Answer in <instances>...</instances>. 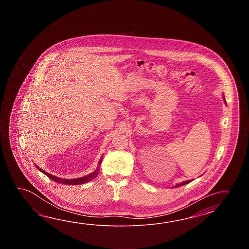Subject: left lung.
Here are the masks:
<instances>
[{
  "mask_svg": "<svg viewBox=\"0 0 249 249\" xmlns=\"http://www.w3.org/2000/svg\"><path fill=\"white\" fill-rule=\"evenodd\" d=\"M224 99V98H223ZM224 102L226 103V101L224 100ZM193 180H185V181H182V182H180V183H178V184H176V185L174 186V188H177V187H180V186L185 185V184H188V183H190L191 181H192Z\"/></svg>",
  "mask_w": 249,
  "mask_h": 249,
  "instance_id": "8db88e82",
  "label": "left lung"
}]
</instances>
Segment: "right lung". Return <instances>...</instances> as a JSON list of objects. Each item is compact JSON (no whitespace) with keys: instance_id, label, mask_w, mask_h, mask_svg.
<instances>
[{"instance_id":"right-lung-1","label":"right lung","mask_w":249,"mask_h":249,"mask_svg":"<svg viewBox=\"0 0 249 249\" xmlns=\"http://www.w3.org/2000/svg\"><path fill=\"white\" fill-rule=\"evenodd\" d=\"M101 161H102V157H101V159H100L99 164H98L99 165H98L97 169H96L94 172L90 173V175H85V176L80 177V178H76V179H64V178H59V177L54 176V175H51V174H49V173H46L44 170H42V168H40L38 165H36V168H37L40 172H42L43 175H47L48 177H49L50 179H52V180H54V181H56V182H58V183H63V184H67V185H78V184H84V183H86V182H88V181H90V180H92L94 178H95L96 176H97L98 174H99Z\"/></svg>"}]
</instances>
